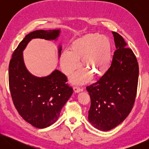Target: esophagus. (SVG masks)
Returning a JSON list of instances; mask_svg holds the SVG:
<instances>
[{"mask_svg":"<svg viewBox=\"0 0 149 149\" xmlns=\"http://www.w3.org/2000/svg\"><path fill=\"white\" fill-rule=\"evenodd\" d=\"M74 91L75 93H79L80 91H83V89H80V88L78 87H74Z\"/></svg>","mask_w":149,"mask_h":149,"instance_id":"obj_1","label":"esophagus"}]
</instances>
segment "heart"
I'll use <instances>...</instances> for the list:
<instances>
[{
  "label": "heart",
  "mask_w": 149,
  "mask_h": 149,
  "mask_svg": "<svg viewBox=\"0 0 149 149\" xmlns=\"http://www.w3.org/2000/svg\"><path fill=\"white\" fill-rule=\"evenodd\" d=\"M85 69L72 75L71 81L82 84L89 80L91 74L101 76L109 69L112 60V46L107 37L95 33L89 34L75 40L71 45V50L62 52L60 65L66 75L72 74L80 65L79 59Z\"/></svg>",
  "instance_id": "heart-1"
}]
</instances>
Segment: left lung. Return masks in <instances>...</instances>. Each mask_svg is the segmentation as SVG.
I'll list each match as a JSON object with an SVG mask.
<instances>
[{
	"label": "left lung",
	"instance_id": "left-lung-1",
	"mask_svg": "<svg viewBox=\"0 0 149 149\" xmlns=\"http://www.w3.org/2000/svg\"><path fill=\"white\" fill-rule=\"evenodd\" d=\"M114 35L115 50L108 71L86 87L91 97L88 119L97 129L107 132L124 120L132 110L137 94L139 64L123 37Z\"/></svg>",
	"mask_w": 149,
	"mask_h": 149
}]
</instances>
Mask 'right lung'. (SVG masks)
I'll list each match as a JSON object with an SVG mask.
<instances>
[{
	"mask_svg": "<svg viewBox=\"0 0 149 149\" xmlns=\"http://www.w3.org/2000/svg\"><path fill=\"white\" fill-rule=\"evenodd\" d=\"M60 33V29L31 32L19 42L10 61L9 87L14 104L24 120L37 128L49 127L56 122L73 89L66 84V76L58 70L46 77L30 74L24 64L23 51L31 39L56 40ZM61 50L59 46V57Z\"/></svg>",
	"mask_w": 149,
	"mask_h": 149,
	"instance_id": "add662e5",
	"label": "right lung"
}]
</instances>
